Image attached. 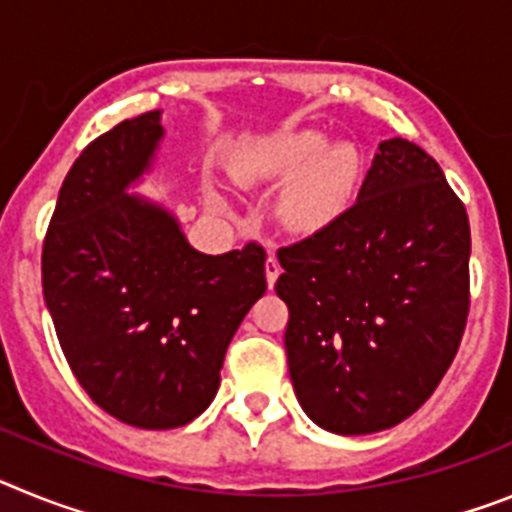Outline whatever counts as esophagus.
Segmentation results:
<instances>
[{"instance_id":"obj_1","label":"esophagus","mask_w":512,"mask_h":512,"mask_svg":"<svg viewBox=\"0 0 512 512\" xmlns=\"http://www.w3.org/2000/svg\"><path fill=\"white\" fill-rule=\"evenodd\" d=\"M279 274H282V266H279L277 256L269 251V259H266V284H269V287H274V284H277Z\"/></svg>"}]
</instances>
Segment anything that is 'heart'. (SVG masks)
I'll return each instance as SVG.
<instances>
[{"label": "heart", "mask_w": 512, "mask_h": 512, "mask_svg": "<svg viewBox=\"0 0 512 512\" xmlns=\"http://www.w3.org/2000/svg\"><path fill=\"white\" fill-rule=\"evenodd\" d=\"M243 182L292 180L279 194V217L295 233H320L351 207L361 179V156L354 146H325L315 130H287L253 140L238 153Z\"/></svg>", "instance_id": "heart-1"}]
</instances>
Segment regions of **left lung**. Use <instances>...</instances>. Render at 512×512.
Segmentation results:
<instances>
[{
    "mask_svg": "<svg viewBox=\"0 0 512 512\" xmlns=\"http://www.w3.org/2000/svg\"><path fill=\"white\" fill-rule=\"evenodd\" d=\"M469 251L464 202L405 138L379 143L336 223L279 248L289 377L320 428L384 431L433 395L467 328Z\"/></svg>",
    "mask_w": 512,
    "mask_h": 512,
    "instance_id": "1",
    "label": "left lung"
}]
</instances>
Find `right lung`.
<instances>
[{"label": "right lung", "mask_w": 512, "mask_h": 512, "mask_svg": "<svg viewBox=\"0 0 512 512\" xmlns=\"http://www.w3.org/2000/svg\"><path fill=\"white\" fill-rule=\"evenodd\" d=\"M161 135L146 112L94 138L43 241V297L71 372L104 413L146 431L205 413L230 338L266 292L259 243L205 256L169 212L125 194Z\"/></svg>", "instance_id": "obj_1"}]
</instances>
